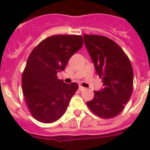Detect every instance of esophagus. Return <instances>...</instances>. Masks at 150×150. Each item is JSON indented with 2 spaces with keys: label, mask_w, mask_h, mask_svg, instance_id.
Instances as JSON below:
<instances>
[{
  "label": "esophagus",
  "mask_w": 150,
  "mask_h": 150,
  "mask_svg": "<svg viewBox=\"0 0 150 150\" xmlns=\"http://www.w3.org/2000/svg\"><path fill=\"white\" fill-rule=\"evenodd\" d=\"M84 88H85L84 87H83L82 86H79V91H82V90H83Z\"/></svg>",
  "instance_id": "1"
}]
</instances>
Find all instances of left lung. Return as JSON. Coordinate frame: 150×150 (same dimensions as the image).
I'll return each mask as SVG.
<instances>
[{
	"label": "left lung",
	"instance_id": "8db88e82",
	"mask_svg": "<svg viewBox=\"0 0 150 150\" xmlns=\"http://www.w3.org/2000/svg\"><path fill=\"white\" fill-rule=\"evenodd\" d=\"M85 45L104 88L95 91L87 106L94 114L111 119L123 110L133 91V68L128 55L112 40L101 35L84 34Z\"/></svg>",
	"mask_w": 150,
	"mask_h": 150
}]
</instances>
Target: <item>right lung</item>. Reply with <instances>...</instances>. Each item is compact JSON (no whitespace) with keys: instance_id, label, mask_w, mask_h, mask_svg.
I'll list each match as a JSON object with an SVG mask.
<instances>
[{"instance_id":"right-lung-1","label":"right lung","mask_w":150,"mask_h":150,"mask_svg":"<svg viewBox=\"0 0 150 150\" xmlns=\"http://www.w3.org/2000/svg\"><path fill=\"white\" fill-rule=\"evenodd\" d=\"M83 45L81 35L48 37L34 47L22 75V92L30 114L38 121L52 123L67 110L78 84L58 79L71 57Z\"/></svg>"}]
</instances>
